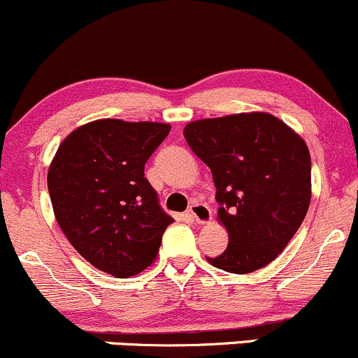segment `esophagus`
<instances>
[{"mask_svg":"<svg viewBox=\"0 0 358 358\" xmlns=\"http://www.w3.org/2000/svg\"><path fill=\"white\" fill-rule=\"evenodd\" d=\"M188 212H190L192 219L195 220L196 224H207V222H210L212 219L210 207L205 203H192L190 208H188Z\"/></svg>","mask_w":358,"mask_h":358,"instance_id":"esophagus-1","label":"esophagus"}]
</instances>
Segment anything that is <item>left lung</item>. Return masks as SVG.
<instances>
[{
    "label": "left lung",
    "mask_w": 358,
    "mask_h": 358,
    "mask_svg": "<svg viewBox=\"0 0 358 358\" xmlns=\"http://www.w3.org/2000/svg\"><path fill=\"white\" fill-rule=\"evenodd\" d=\"M192 151L210 168L229 245L207 257L215 268L248 274L285 250L311 200L306 143L268 113L200 119L183 129Z\"/></svg>",
    "instance_id": "1"
}]
</instances>
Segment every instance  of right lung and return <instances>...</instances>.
Wrapping results in <instances>:
<instances>
[{"label": "right lung", "instance_id": "1", "mask_svg": "<svg viewBox=\"0 0 358 358\" xmlns=\"http://www.w3.org/2000/svg\"><path fill=\"white\" fill-rule=\"evenodd\" d=\"M163 122L99 119L72 131L48 168L53 213L73 249L116 278L145 271L173 222L145 178Z\"/></svg>", "mask_w": 358, "mask_h": 358}]
</instances>
